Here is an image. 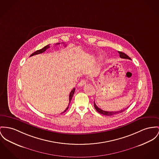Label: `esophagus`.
I'll return each mask as SVG.
<instances>
[{
  "label": "esophagus",
  "instance_id": "obj_1",
  "mask_svg": "<svg viewBox=\"0 0 159 159\" xmlns=\"http://www.w3.org/2000/svg\"><path fill=\"white\" fill-rule=\"evenodd\" d=\"M86 82H87V80H82L79 83H78V86L79 87H83L84 85L85 84V83H86Z\"/></svg>",
  "mask_w": 159,
  "mask_h": 159
}]
</instances>
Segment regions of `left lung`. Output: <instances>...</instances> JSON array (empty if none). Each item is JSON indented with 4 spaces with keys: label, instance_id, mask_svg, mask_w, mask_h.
Segmentation results:
<instances>
[{
    "label": "left lung",
    "instance_id": "obj_1",
    "mask_svg": "<svg viewBox=\"0 0 159 159\" xmlns=\"http://www.w3.org/2000/svg\"><path fill=\"white\" fill-rule=\"evenodd\" d=\"M118 53H119V56H120V58L131 60V59L127 55V54H125V53H124V52H122L118 51ZM94 107H95V108L96 110L98 113H101V114H102V115H106V116H113V115H116V114H118V113H120L124 111L127 109V108H128V107H127V108H125V109H123V110H121L117 111H104V110H101V108H99L98 106L96 105L95 102H94Z\"/></svg>",
    "mask_w": 159,
    "mask_h": 159
}]
</instances>
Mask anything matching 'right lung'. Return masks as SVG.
<instances>
[{
  "mask_svg": "<svg viewBox=\"0 0 159 159\" xmlns=\"http://www.w3.org/2000/svg\"><path fill=\"white\" fill-rule=\"evenodd\" d=\"M60 44V43H57L56 44ZM56 44H55V45H56ZM64 45H65V44H64ZM50 48L49 44H48V45H47V46H44V48H43L42 49H40V50H38V51H37L34 52V53H32V54L30 55V57L33 56V55H37V54L43 53V52H44L47 49H48V48ZM75 90V89L74 88V89H73V90L70 92V94H69V105L67 106V107L66 108V109L62 113H63L64 112H66V111H67V110L69 108V104H70V101H71V100H72V97H73L74 94ZM62 113H61V114H62Z\"/></svg>",
  "mask_w": 159,
  "mask_h": 159,
  "instance_id": "1",
  "label": "right lung"
}]
</instances>
